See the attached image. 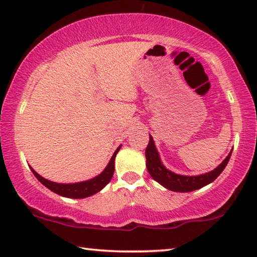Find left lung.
<instances>
[{
  "instance_id": "8db88e82",
  "label": "left lung",
  "mask_w": 257,
  "mask_h": 257,
  "mask_svg": "<svg viewBox=\"0 0 257 257\" xmlns=\"http://www.w3.org/2000/svg\"><path fill=\"white\" fill-rule=\"evenodd\" d=\"M232 151L228 154L222 163L210 172L204 173L199 176H182L177 175L167 169L163 165L162 161L159 155V152L156 150L153 137L150 135V142L146 147L145 156H146V168L149 170L151 177L155 181H158L160 185H162L165 188L172 191H178V193H188L202 188V187L211 184L214 181L217 177L221 175V172L224 170L225 165L228 164L230 156H231Z\"/></svg>"
}]
</instances>
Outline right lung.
Wrapping results in <instances>:
<instances>
[{"mask_svg": "<svg viewBox=\"0 0 257 257\" xmlns=\"http://www.w3.org/2000/svg\"><path fill=\"white\" fill-rule=\"evenodd\" d=\"M121 145L115 150L114 154L112 155L110 162L105 167V169L99 173L98 176L92 178V179L81 181V182H75V184H59V182L50 181L43 178L42 176L34 170L32 167L30 170L34 173V176L40 180L46 188L53 191V193L60 195V196L68 197V198H86L88 196L98 193L99 190H102L108 182L111 181L113 173H114V160L116 153L120 151Z\"/></svg>", "mask_w": 257, "mask_h": 257, "instance_id": "obj_1", "label": "right lung"}]
</instances>
